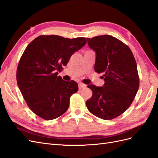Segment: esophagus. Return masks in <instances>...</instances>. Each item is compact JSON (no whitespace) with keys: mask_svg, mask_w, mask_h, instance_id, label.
Segmentation results:
<instances>
[{"mask_svg":"<svg viewBox=\"0 0 158 158\" xmlns=\"http://www.w3.org/2000/svg\"><path fill=\"white\" fill-rule=\"evenodd\" d=\"M85 87H86V85H85V84H84L82 83H79L78 84L79 89H83V88H85Z\"/></svg>","mask_w":158,"mask_h":158,"instance_id":"obj_1","label":"esophagus"}]
</instances>
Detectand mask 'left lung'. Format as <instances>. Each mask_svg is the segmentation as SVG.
Wrapping results in <instances>:
<instances>
[{"instance_id":"1","label":"left lung","mask_w":158,"mask_h":158,"mask_svg":"<svg viewBox=\"0 0 158 158\" xmlns=\"http://www.w3.org/2000/svg\"><path fill=\"white\" fill-rule=\"evenodd\" d=\"M96 54L94 70L103 73L102 87L90 84L92 96L86 101L90 113L104 120L121 115L130 107L139 88L137 65L131 50L109 35L86 38Z\"/></svg>"}]
</instances>
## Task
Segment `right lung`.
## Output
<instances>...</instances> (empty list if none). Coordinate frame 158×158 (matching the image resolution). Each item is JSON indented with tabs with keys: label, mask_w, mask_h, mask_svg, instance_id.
Masks as SVG:
<instances>
[{
	"label": "right lung",
	"mask_w": 158,
	"mask_h": 158,
	"mask_svg": "<svg viewBox=\"0 0 158 158\" xmlns=\"http://www.w3.org/2000/svg\"><path fill=\"white\" fill-rule=\"evenodd\" d=\"M86 42L84 37L43 35L27 46L19 61L16 80L23 99L37 116L50 121L67 111L78 84L63 80L57 70Z\"/></svg>",
	"instance_id": "1"
}]
</instances>
